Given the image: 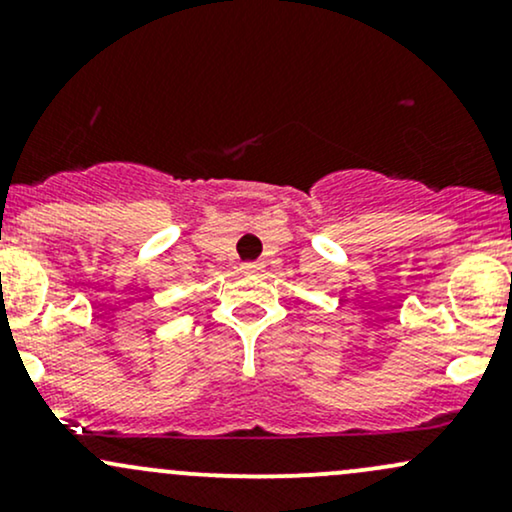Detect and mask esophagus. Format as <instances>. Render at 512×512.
<instances>
[{
	"mask_svg": "<svg viewBox=\"0 0 512 512\" xmlns=\"http://www.w3.org/2000/svg\"><path fill=\"white\" fill-rule=\"evenodd\" d=\"M243 272L245 274H260L262 272V262H245Z\"/></svg>",
	"mask_w": 512,
	"mask_h": 512,
	"instance_id": "1",
	"label": "esophagus"
}]
</instances>
